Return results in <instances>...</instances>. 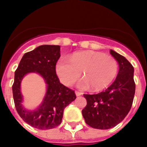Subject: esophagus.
I'll list each match as a JSON object with an SVG mask.
<instances>
[{
    "mask_svg": "<svg viewBox=\"0 0 147 147\" xmlns=\"http://www.w3.org/2000/svg\"><path fill=\"white\" fill-rule=\"evenodd\" d=\"M75 94H76V96H80V95H82V93L81 92L75 91Z\"/></svg>",
    "mask_w": 147,
    "mask_h": 147,
    "instance_id": "esophagus-1",
    "label": "esophagus"
}]
</instances>
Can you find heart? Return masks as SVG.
I'll list each match as a JSON object with an SVG mask.
<instances>
[{"instance_id": "1", "label": "heart", "mask_w": 147, "mask_h": 147, "mask_svg": "<svg viewBox=\"0 0 147 147\" xmlns=\"http://www.w3.org/2000/svg\"><path fill=\"white\" fill-rule=\"evenodd\" d=\"M118 63L112 56L100 52L84 51L72 55L69 60L61 58L56 65V72L66 86L73 84L82 73L79 86L93 90H101L109 85L116 78Z\"/></svg>"}]
</instances>
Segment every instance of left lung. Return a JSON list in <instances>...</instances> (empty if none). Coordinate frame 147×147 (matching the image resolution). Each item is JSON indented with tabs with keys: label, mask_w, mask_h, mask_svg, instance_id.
I'll list each match as a JSON object with an SVG mask.
<instances>
[{
	"label": "left lung",
	"mask_w": 147,
	"mask_h": 147,
	"mask_svg": "<svg viewBox=\"0 0 147 147\" xmlns=\"http://www.w3.org/2000/svg\"><path fill=\"white\" fill-rule=\"evenodd\" d=\"M110 54L119 63V69L115 82L98 94H84L87 105L82 113L90 127L108 129L121 122L132 106L135 93L134 67L119 53L110 50Z\"/></svg>",
	"instance_id": "1"
}]
</instances>
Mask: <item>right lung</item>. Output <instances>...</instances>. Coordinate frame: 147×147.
<instances>
[{
    "label": "right lung",
    "mask_w": 147,
    "mask_h": 147,
    "mask_svg": "<svg viewBox=\"0 0 147 147\" xmlns=\"http://www.w3.org/2000/svg\"><path fill=\"white\" fill-rule=\"evenodd\" d=\"M59 45H43L25 53L15 72L13 95L18 113L24 121L39 129L55 128L61 124L65 108L76 99L75 91L60 82L56 74V64L60 57ZM40 74L47 84V92L42 105L33 111L22 106L20 82L26 74Z\"/></svg>",
    "instance_id": "add662e5"
}]
</instances>
